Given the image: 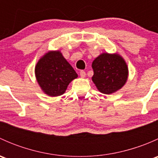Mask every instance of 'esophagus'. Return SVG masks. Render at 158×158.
I'll return each instance as SVG.
<instances>
[{
    "mask_svg": "<svg viewBox=\"0 0 158 158\" xmlns=\"http://www.w3.org/2000/svg\"><path fill=\"white\" fill-rule=\"evenodd\" d=\"M79 75H80V76L82 78H84V77H85V71H83V70H81L80 71V73H79Z\"/></svg>",
    "mask_w": 158,
    "mask_h": 158,
    "instance_id": "esophagus-1",
    "label": "esophagus"
}]
</instances>
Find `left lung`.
Returning <instances> with one entry per match:
<instances>
[{
  "instance_id": "obj_1",
  "label": "left lung",
  "mask_w": 158,
  "mask_h": 158,
  "mask_svg": "<svg viewBox=\"0 0 158 158\" xmlns=\"http://www.w3.org/2000/svg\"><path fill=\"white\" fill-rule=\"evenodd\" d=\"M92 67L94 71L92 79L102 93L109 95L116 92L128 79V66L118 54H101L92 62Z\"/></svg>"
}]
</instances>
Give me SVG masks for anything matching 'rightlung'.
<instances>
[{
  "label": "right lung",
  "mask_w": 158,
  "mask_h": 158,
  "mask_svg": "<svg viewBox=\"0 0 158 158\" xmlns=\"http://www.w3.org/2000/svg\"><path fill=\"white\" fill-rule=\"evenodd\" d=\"M35 75L40 88L49 96L63 95L69 82L78 77L60 51H49L40 58Z\"/></svg>",
  "instance_id": "obj_1"
}]
</instances>
